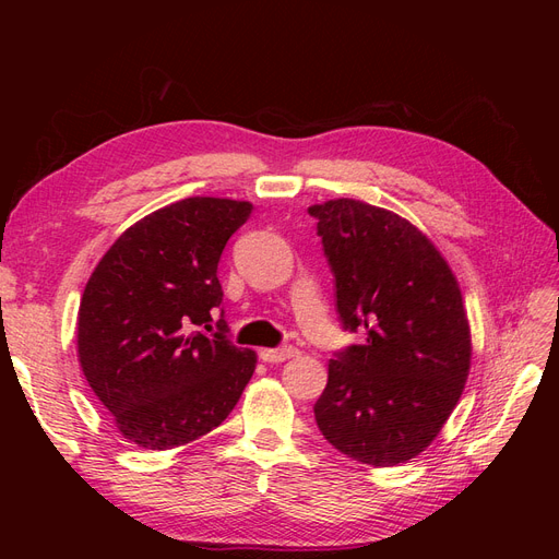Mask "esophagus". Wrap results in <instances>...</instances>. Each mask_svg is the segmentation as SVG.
Returning a JSON list of instances; mask_svg holds the SVG:
<instances>
[{
  "label": "esophagus",
  "mask_w": 559,
  "mask_h": 559,
  "mask_svg": "<svg viewBox=\"0 0 559 559\" xmlns=\"http://www.w3.org/2000/svg\"><path fill=\"white\" fill-rule=\"evenodd\" d=\"M298 349L296 347H277V349H261L259 357L265 361V364H282L286 359L296 357Z\"/></svg>",
  "instance_id": "obj_1"
}]
</instances>
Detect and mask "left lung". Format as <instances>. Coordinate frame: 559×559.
<instances>
[{
  "label": "left lung",
  "instance_id": "obj_1",
  "mask_svg": "<svg viewBox=\"0 0 559 559\" xmlns=\"http://www.w3.org/2000/svg\"><path fill=\"white\" fill-rule=\"evenodd\" d=\"M308 212L335 275L343 326L366 329L364 345L329 361L317 427L361 464L411 462L441 433L468 378L460 282L427 235L396 212L352 198Z\"/></svg>",
  "mask_w": 559,
  "mask_h": 559
}]
</instances>
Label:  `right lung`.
<instances>
[{"instance_id":"1","label":"right lung","mask_w":559,"mask_h":559,"mask_svg":"<svg viewBox=\"0 0 559 559\" xmlns=\"http://www.w3.org/2000/svg\"><path fill=\"white\" fill-rule=\"evenodd\" d=\"M247 200L183 198L121 233L83 289L76 352L83 376L116 429L146 450L198 441L230 415L257 368L212 329L222 306L216 277L230 235L251 214Z\"/></svg>"}]
</instances>
